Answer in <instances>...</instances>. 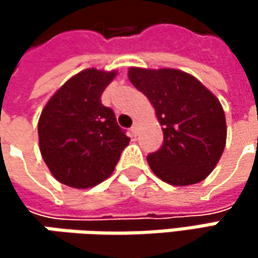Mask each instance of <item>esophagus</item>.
Returning <instances> with one entry per match:
<instances>
[{
	"instance_id": "esophagus-1",
	"label": "esophagus",
	"mask_w": 258,
	"mask_h": 258,
	"mask_svg": "<svg viewBox=\"0 0 258 258\" xmlns=\"http://www.w3.org/2000/svg\"><path fill=\"white\" fill-rule=\"evenodd\" d=\"M131 133H133L134 136H137V133H139V124H137V122H134V124H133V127H131Z\"/></svg>"
}]
</instances>
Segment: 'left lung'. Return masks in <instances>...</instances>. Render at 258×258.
<instances>
[{
    "instance_id": "1",
    "label": "left lung",
    "mask_w": 258,
    "mask_h": 258,
    "mask_svg": "<svg viewBox=\"0 0 258 258\" xmlns=\"http://www.w3.org/2000/svg\"><path fill=\"white\" fill-rule=\"evenodd\" d=\"M128 78L149 98L163 125L161 148L148 155L152 172L178 186L205 179L226 146V116L218 98L194 76L175 69L131 67Z\"/></svg>"
}]
</instances>
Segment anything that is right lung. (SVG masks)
<instances>
[{
  "instance_id": "add662e5",
  "label": "right lung",
  "mask_w": 258,
  "mask_h": 258,
  "mask_svg": "<svg viewBox=\"0 0 258 258\" xmlns=\"http://www.w3.org/2000/svg\"><path fill=\"white\" fill-rule=\"evenodd\" d=\"M116 72L86 69L67 80L47 101L38 119L40 152L50 173L73 188L107 179L130 137L101 94Z\"/></svg>"
}]
</instances>
